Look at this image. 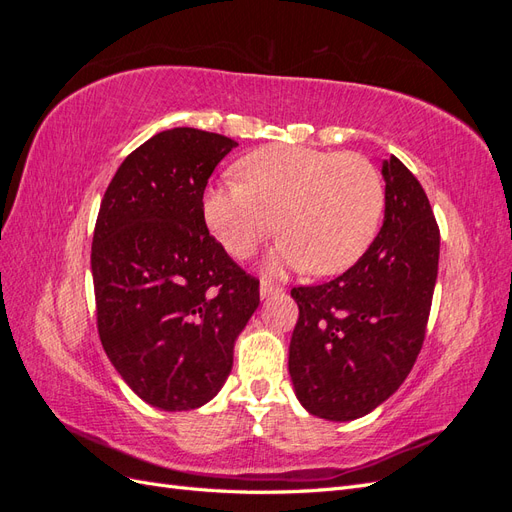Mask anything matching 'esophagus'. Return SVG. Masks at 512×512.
Instances as JSON below:
<instances>
[{"instance_id":"1","label":"esophagus","mask_w":512,"mask_h":512,"mask_svg":"<svg viewBox=\"0 0 512 512\" xmlns=\"http://www.w3.org/2000/svg\"><path fill=\"white\" fill-rule=\"evenodd\" d=\"M277 292H282V286L271 284V282H267V280L260 282V297H262V299H267L269 294H277Z\"/></svg>"}]
</instances>
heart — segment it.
Returning a JSON list of instances; mask_svg holds the SVG:
<instances>
[{
    "instance_id": "heart-1",
    "label": "heart",
    "mask_w": 512,
    "mask_h": 512,
    "mask_svg": "<svg viewBox=\"0 0 512 512\" xmlns=\"http://www.w3.org/2000/svg\"><path fill=\"white\" fill-rule=\"evenodd\" d=\"M239 181L207 190L205 222L237 260L254 256L277 230L275 265L333 275L359 260L382 222L378 168L359 153L299 145L262 147L239 162Z\"/></svg>"
}]
</instances>
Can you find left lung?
<instances>
[{"label":"left lung","instance_id":"8db88e82","mask_svg":"<svg viewBox=\"0 0 512 512\" xmlns=\"http://www.w3.org/2000/svg\"><path fill=\"white\" fill-rule=\"evenodd\" d=\"M384 224L333 280L292 288L299 320L288 369L303 408L354 421L389 399L423 348L438 277L440 228L423 185L395 156L382 164Z\"/></svg>","mask_w":512,"mask_h":512}]
</instances>
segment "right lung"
<instances>
[{
  "mask_svg": "<svg viewBox=\"0 0 512 512\" xmlns=\"http://www.w3.org/2000/svg\"><path fill=\"white\" fill-rule=\"evenodd\" d=\"M237 143L196 128L151 136L104 192L91 243L104 352L130 389L168 412L218 395L260 282L209 235L203 194Z\"/></svg>",
  "mask_w": 512,
  "mask_h": 512,
  "instance_id": "add662e5",
  "label": "right lung"
}]
</instances>
